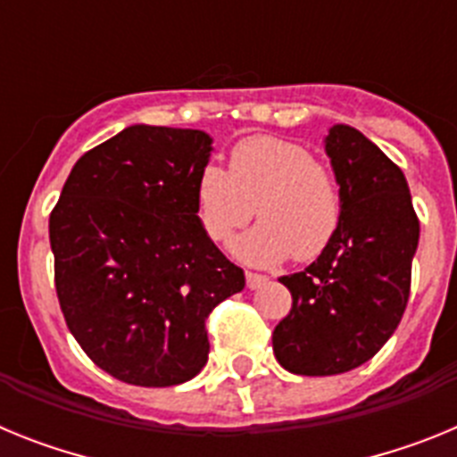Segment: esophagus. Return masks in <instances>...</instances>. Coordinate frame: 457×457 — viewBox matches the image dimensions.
Instances as JSON below:
<instances>
[{
    "label": "esophagus",
    "mask_w": 457,
    "mask_h": 457,
    "mask_svg": "<svg viewBox=\"0 0 457 457\" xmlns=\"http://www.w3.org/2000/svg\"><path fill=\"white\" fill-rule=\"evenodd\" d=\"M263 284H268V277H265V274L247 272V288L256 290V288H261Z\"/></svg>",
    "instance_id": "34e87169"
}]
</instances>
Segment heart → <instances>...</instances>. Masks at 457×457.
<instances>
[{"instance_id": "1", "label": "heart", "mask_w": 457, "mask_h": 457, "mask_svg": "<svg viewBox=\"0 0 457 457\" xmlns=\"http://www.w3.org/2000/svg\"><path fill=\"white\" fill-rule=\"evenodd\" d=\"M249 265L281 263L320 256L341 224V199L334 179L309 151L281 137H249L228 157V171L205 164L196 179V212L205 236L224 242Z\"/></svg>"}]
</instances>
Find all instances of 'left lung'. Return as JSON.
I'll use <instances>...</instances> for the list:
<instances>
[{
    "instance_id": "obj_1",
    "label": "left lung",
    "mask_w": 457,
    "mask_h": 457,
    "mask_svg": "<svg viewBox=\"0 0 457 457\" xmlns=\"http://www.w3.org/2000/svg\"><path fill=\"white\" fill-rule=\"evenodd\" d=\"M341 199L329 247L278 281L293 309L274 327V357L295 375H338L366 364L405 313L419 220L403 171L350 125L325 137Z\"/></svg>"
}]
</instances>
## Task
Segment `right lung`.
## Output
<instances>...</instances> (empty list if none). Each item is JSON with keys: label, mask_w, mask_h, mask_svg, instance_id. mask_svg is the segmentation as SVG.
<instances>
[{"label": "right lung", "mask_w": 457, "mask_h": 457, "mask_svg": "<svg viewBox=\"0 0 457 457\" xmlns=\"http://www.w3.org/2000/svg\"><path fill=\"white\" fill-rule=\"evenodd\" d=\"M210 151L204 130L130 125L79 157L52 210L68 329L128 385L173 386L201 373L210 311L245 288L196 212Z\"/></svg>", "instance_id": "1"}]
</instances>
